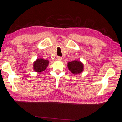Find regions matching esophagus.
I'll return each mask as SVG.
<instances>
[{
    "label": "esophagus",
    "mask_w": 122,
    "mask_h": 122,
    "mask_svg": "<svg viewBox=\"0 0 122 122\" xmlns=\"http://www.w3.org/2000/svg\"><path fill=\"white\" fill-rule=\"evenodd\" d=\"M57 60H58V61H61V60H62V58L61 57V56H57Z\"/></svg>",
    "instance_id": "34e87169"
}]
</instances>
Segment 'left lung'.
<instances>
[{
	"instance_id": "8db88e82",
	"label": "left lung",
	"mask_w": 122,
	"mask_h": 122,
	"mask_svg": "<svg viewBox=\"0 0 122 122\" xmlns=\"http://www.w3.org/2000/svg\"><path fill=\"white\" fill-rule=\"evenodd\" d=\"M68 69L73 74H78L83 72L84 70V64L81 61L74 60L71 62H68L67 64Z\"/></svg>"
}]
</instances>
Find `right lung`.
<instances>
[{"mask_svg":"<svg viewBox=\"0 0 122 122\" xmlns=\"http://www.w3.org/2000/svg\"><path fill=\"white\" fill-rule=\"evenodd\" d=\"M49 61L43 58H38L33 63V69L36 73H41L44 71L49 65Z\"/></svg>","mask_w":122,"mask_h":122,"instance_id":"right-lung-1","label":"right lung"}]
</instances>
